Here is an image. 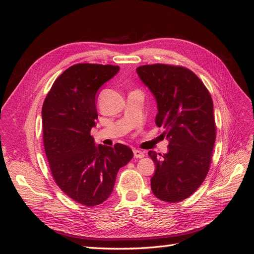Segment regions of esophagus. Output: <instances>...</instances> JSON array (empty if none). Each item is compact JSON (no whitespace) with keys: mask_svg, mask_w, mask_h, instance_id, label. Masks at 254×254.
Wrapping results in <instances>:
<instances>
[{"mask_svg":"<svg viewBox=\"0 0 254 254\" xmlns=\"http://www.w3.org/2000/svg\"><path fill=\"white\" fill-rule=\"evenodd\" d=\"M133 156H134V158L141 159V158H144L145 153H144V151H142L140 149H133Z\"/></svg>","mask_w":254,"mask_h":254,"instance_id":"34e87169","label":"esophagus"}]
</instances>
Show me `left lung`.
I'll use <instances>...</instances> for the list:
<instances>
[{
    "label": "left lung",
    "mask_w": 254,
    "mask_h": 254,
    "mask_svg": "<svg viewBox=\"0 0 254 254\" xmlns=\"http://www.w3.org/2000/svg\"><path fill=\"white\" fill-rule=\"evenodd\" d=\"M140 79L158 107L156 124L163 127L168 151L148 155L156 165L151 190L160 200L178 202L200 187L209 172L216 139L213 101L203 82L189 68L142 65Z\"/></svg>",
    "instance_id": "left-lung-1"
}]
</instances>
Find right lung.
<instances>
[{"mask_svg": "<svg viewBox=\"0 0 254 254\" xmlns=\"http://www.w3.org/2000/svg\"><path fill=\"white\" fill-rule=\"evenodd\" d=\"M120 71L110 64H78L61 74L42 107L43 143L57 186L73 200L92 206L111 195L118 172L132 159L128 146L96 145L97 91Z\"/></svg>", "mask_w": 254, "mask_h": 254, "instance_id": "right-lung-1", "label": "right lung"}]
</instances>
